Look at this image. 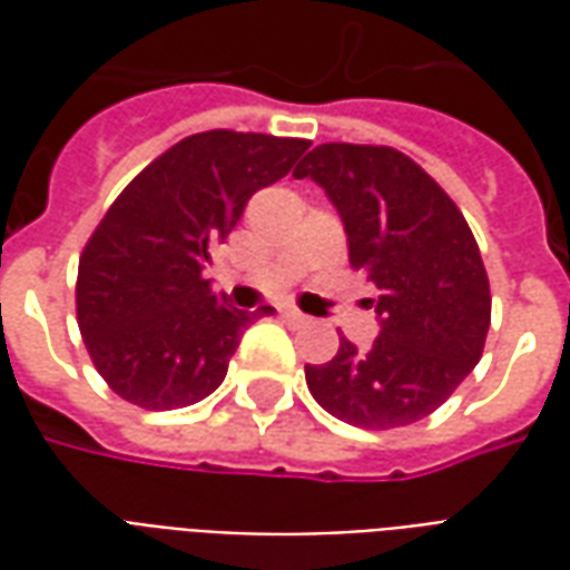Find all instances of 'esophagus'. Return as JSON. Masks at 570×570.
Here are the masks:
<instances>
[{
	"instance_id": "esophagus-1",
	"label": "esophagus",
	"mask_w": 570,
	"mask_h": 570,
	"mask_svg": "<svg viewBox=\"0 0 570 570\" xmlns=\"http://www.w3.org/2000/svg\"><path fill=\"white\" fill-rule=\"evenodd\" d=\"M284 317H286V321H293V323H311L308 314H302V311H298V308H286Z\"/></svg>"
}]
</instances>
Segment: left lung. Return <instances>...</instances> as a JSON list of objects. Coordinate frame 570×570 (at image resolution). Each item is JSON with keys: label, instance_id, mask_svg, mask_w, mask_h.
Segmentation results:
<instances>
[{"label": "left lung", "instance_id": "8db88e82", "mask_svg": "<svg viewBox=\"0 0 570 570\" xmlns=\"http://www.w3.org/2000/svg\"><path fill=\"white\" fill-rule=\"evenodd\" d=\"M326 188L347 232V259L375 286L382 335L338 338V354L305 366L311 396L366 430L428 419L482 357L489 274L476 237L433 176L391 146L323 142L293 170Z\"/></svg>", "mask_w": 570, "mask_h": 570}]
</instances>
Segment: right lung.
Listing matches in <instances>:
<instances>
[{"label": "right lung", "mask_w": 570, "mask_h": 570, "mask_svg": "<svg viewBox=\"0 0 570 570\" xmlns=\"http://www.w3.org/2000/svg\"><path fill=\"white\" fill-rule=\"evenodd\" d=\"M308 146L272 134H191L112 200L81 249L76 317L94 370L121 400L167 412L223 384L244 330L274 308H232L200 272L247 200Z\"/></svg>", "instance_id": "1"}]
</instances>
